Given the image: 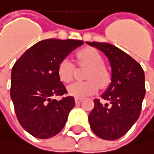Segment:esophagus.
<instances>
[{"label": "esophagus", "instance_id": "esophagus-1", "mask_svg": "<svg viewBox=\"0 0 154 154\" xmlns=\"http://www.w3.org/2000/svg\"><path fill=\"white\" fill-rule=\"evenodd\" d=\"M75 103L76 104H79V103H80L81 102H82V98H75Z\"/></svg>", "mask_w": 154, "mask_h": 154}]
</instances>
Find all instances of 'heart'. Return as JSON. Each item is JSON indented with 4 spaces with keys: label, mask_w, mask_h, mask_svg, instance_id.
Segmentation results:
<instances>
[{
    "label": "heart",
    "mask_w": 154,
    "mask_h": 154,
    "mask_svg": "<svg viewBox=\"0 0 154 154\" xmlns=\"http://www.w3.org/2000/svg\"><path fill=\"white\" fill-rule=\"evenodd\" d=\"M76 61L79 64L87 66L85 81L74 82L67 87V92L76 98H84L95 93L100 85L104 87L109 84L111 74L108 67L103 63L102 55L94 48L87 47L79 50L75 54ZM57 75L61 81L67 83L73 76V64L67 59L63 58L58 63ZM100 84H99L98 83Z\"/></svg>",
    "instance_id": "b5f03b06"
}]
</instances>
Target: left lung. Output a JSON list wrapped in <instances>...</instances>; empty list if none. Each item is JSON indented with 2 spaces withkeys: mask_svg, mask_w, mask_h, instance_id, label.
<instances>
[{
  "mask_svg": "<svg viewBox=\"0 0 154 154\" xmlns=\"http://www.w3.org/2000/svg\"><path fill=\"white\" fill-rule=\"evenodd\" d=\"M102 51L109 60L111 83L102 94L106 103L94 100L88 115L96 136L106 140L123 137L138 120L145 96V75L140 64L119 48L106 42H86Z\"/></svg>",
  "mask_w": 154,
  "mask_h": 154,
  "instance_id": "left-lung-1",
  "label": "left lung"
}]
</instances>
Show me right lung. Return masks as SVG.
Returning a JSON list of instances; mask_svg holds the SVG:
<instances>
[{
    "label": "right lung",
    "mask_w": 154,
    "mask_h": 154,
    "mask_svg": "<svg viewBox=\"0 0 154 154\" xmlns=\"http://www.w3.org/2000/svg\"><path fill=\"white\" fill-rule=\"evenodd\" d=\"M83 43L78 39L40 40L14 64L10 94L15 115L22 128L33 137L51 138L66 125L75 100L72 96L60 100L51 99L67 93L57 75V66Z\"/></svg>",
    "instance_id": "1"
}]
</instances>
